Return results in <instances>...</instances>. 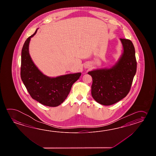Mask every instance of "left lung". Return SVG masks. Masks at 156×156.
Instances as JSON below:
<instances>
[{"label": "left lung", "mask_w": 156, "mask_h": 156, "mask_svg": "<svg viewBox=\"0 0 156 156\" xmlns=\"http://www.w3.org/2000/svg\"><path fill=\"white\" fill-rule=\"evenodd\" d=\"M123 52L109 68L94 70L87 73L93 78L91 95L96 102L111 105L119 101L129 92L136 71L135 48L131 41L120 38Z\"/></svg>", "instance_id": "obj_1"}]
</instances>
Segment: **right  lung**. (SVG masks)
Instances as JSON below:
<instances>
[{
    "instance_id": "obj_1",
    "label": "right lung",
    "mask_w": 156,
    "mask_h": 156,
    "mask_svg": "<svg viewBox=\"0 0 156 156\" xmlns=\"http://www.w3.org/2000/svg\"><path fill=\"white\" fill-rule=\"evenodd\" d=\"M38 29L27 39L22 50L21 79L33 99L44 105L55 107L66 99L73 85L79 79L81 73L52 77L44 75L38 69L29 53L30 38L36 34Z\"/></svg>"
}]
</instances>
